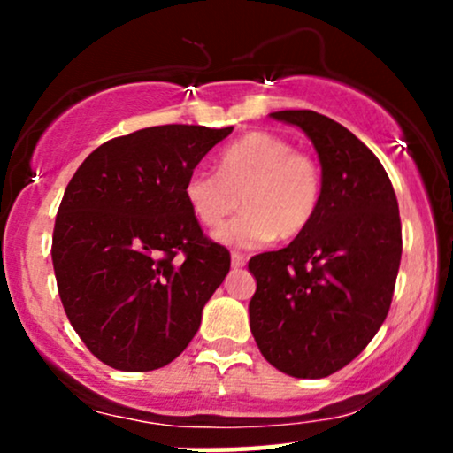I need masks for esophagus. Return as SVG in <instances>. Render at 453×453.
<instances>
[{
	"label": "esophagus",
	"instance_id": "34e87169",
	"mask_svg": "<svg viewBox=\"0 0 453 453\" xmlns=\"http://www.w3.org/2000/svg\"><path fill=\"white\" fill-rule=\"evenodd\" d=\"M244 262H247V259H244L242 253H236V251L232 253V266L234 268H242Z\"/></svg>",
	"mask_w": 453,
	"mask_h": 453
}]
</instances>
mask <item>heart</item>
Wrapping results in <instances>:
<instances>
[{
	"label": "heart",
	"mask_w": 453,
	"mask_h": 453,
	"mask_svg": "<svg viewBox=\"0 0 453 453\" xmlns=\"http://www.w3.org/2000/svg\"><path fill=\"white\" fill-rule=\"evenodd\" d=\"M321 170L306 153L277 134L251 132L219 157V173L197 168L185 180V200L204 227H219L238 204L244 211L217 232V241L257 247L292 241L315 219Z\"/></svg>",
	"instance_id": "obj_1"
}]
</instances>
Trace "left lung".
I'll list each match as a JSON object with an SVG mask.
<instances>
[{"instance_id": "left-lung-1", "label": "left lung", "mask_w": 453, "mask_h": 453, "mask_svg": "<svg viewBox=\"0 0 453 453\" xmlns=\"http://www.w3.org/2000/svg\"><path fill=\"white\" fill-rule=\"evenodd\" d=\"M321 164L315 219L279 251L249 259L257 289L253 339L285 375L321 379L347 366L386 321L403 253L398 200L381 161L347 127L313 111H279Z\"/></svg>"}]
</instances>
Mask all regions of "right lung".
<instances>
[{
	"instance_id": "1",
	"label": "right lung",
	"mask_w": 453,
	"mask_h": 453,
	"mask_svg": "<svg viewBox=\"0 0 453 453\" xmlns=\"http://www.w3.org/2000/svg\"><path fill=\"white\" fill-rule=\"evenodd\" d=\"M234 127L157 126L81 164L55 219L53 268L67 319L97 360L147 372L185 351L230 273L185 200V180Z\"/></svg>"
}]
</instances>
